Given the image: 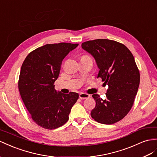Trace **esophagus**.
I'll return each mask as SVG.
<instances>
[{
	"label": "esophagus",
	"mask_w": 157,
	"mask_h": 157,
	"mask_svg": "<svg viewBox=\"0 0 157 157\" xmlns=\"http://www.w3.org/2000/svg\"><path fill=\"white\" fill-rule=\"evenodd\" d=\"M90 97V95L89 94H84V93H81L79 94V98L81 99H88Z\"/></svg>",
	"instance_id": "34e87169"
}]
</instances>
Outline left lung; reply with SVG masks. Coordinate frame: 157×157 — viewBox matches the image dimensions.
<instances>
[{
  "label": "left lung",
  "instance_id": "8db88e82",
  "mask_svg": "<svg viewBox=\"0 0 157 157\" xmlns=\"http://www.w3.org/2000/svg\"><path fill=\"white\" fill-rule=\"evenodd\" d=\"M82 48L95 59L101 78L108 89L106 99L92 95L96 105L91 116L106 124L118 122L131 110L137 94L140 74L135 58L123 44L107 39H97L82 43Z\"/></svg>",
  "mask_w": 157,
  "mask_h": 157
}]
</instances>
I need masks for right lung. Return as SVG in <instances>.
<instances>
[{"instance_id":"obj_1","label":"right lung","mask_w":157,"mask_h":157,"mask_svg":"<svg viewBox=\"0 0 157 157\" xmlns=\"http://www.w3.org/2000/svg\"><path fill=\"white\" fill-rule=\"evenodd\" d=\"M78 44H46L31 52L24 61L18 80L22 101L38 125L47 129L62 126L69 119L71 107L79 95L58 92V79L63 58Z\"/></svg>"}]
</instances>
